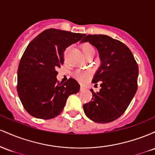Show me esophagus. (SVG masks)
<instances>
[{
  "instance_id": "esophagus-1",
  "label": "esophagus",
  "mask_w": 155,
  "mask_h": 155,
  "mask_svg": "<svg viewBox=\"0 0 155 155\" xmlns=\"http://www.w3.org/2000/svg\"><path fill=\"white\" fill-rule=\"evenodd\" d=\"M84 90V87L81 86V88H80V90H81V91H82V90Z\"/></svg>"
}]
</instances>
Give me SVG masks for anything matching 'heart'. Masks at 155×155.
I'll use <instances>...</instances> for the list:
<instances>
[{
    "mask_svg": "<svg viewBox=\"0 0 155 155\" xmlns=\"http://www.w3.org/2000/svg\"><path fill=\"white\" fill-rule=\"evenodd\" d=\"M81 49L84 56L86 58L95 54V48L91 44L87 43V42L81 44ZM74 76L79 80L80 82L84 83L87 80H88V79H90V77L91 76V72L90 71H77L74 74Z\"/></svg>",
    "mask_w": 155,
    "mask_h": 155,
    "instance_id": "b5f03b06",
    "label": "heart"
}]
</instances>
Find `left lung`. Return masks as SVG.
Listing matches in <instances>:
<instances>
[{
  "instance_id": "1",
  "label": "left lung",
  "mask_w": 155,
  "mask_h": 155,
  "mask_svg": "<svg viewBox=\"0 0 155 155\" xmlns=\"http://www.w3.org/2000/svg\"><path fill=\"white\" fill-rule=\"evenodd\" d=\"M90 42L100 54L101 66L92 82H100L97 92L91 90V101L83 105L86 116L98 123H108L126 111L138 89V66L125 44L106 35H87L81 42Z\"/></svg>"
}]
</instances>
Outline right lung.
<instances>
[{"label": "right lung", "instance_id": "add662e5", "mask_svg": "<svg viewBox=\"0 0 155 155\" xmlns=\"http://www.w3.org/2000/svg\"><path fill=\"white\" fill-rule=\"evenodd\" d=\"M85 34L50 28L28 44L19 62L17 90L23 107L35 118L49 120L60 114L67 98L79 91L74 79L59 83L58 68L64 63V51Z\"/></svg>", "mask_w": 155, "mask_h": 155}]
</instances>
